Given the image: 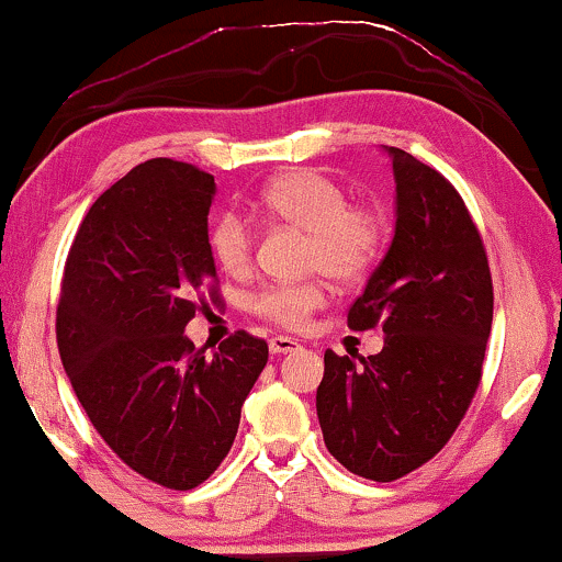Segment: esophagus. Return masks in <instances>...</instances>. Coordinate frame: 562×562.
Returning <instances> with one entry per match:
<instances>
[{
  "instance_id": "1",
  "label": "esophagus",
  "mask_w": 562,
  "mask_h": 562,
  "mask_svg": "<svg viewBox=\"0 0 562 562\" xmlns=\"http://www.w3.org/2000/svg\"><path fill=\"white\" fill-rule=\"evenodd\" d=\"M268 347L273 355H283V352H294V349L300 347V341L292 339V336H273V339L268 341Z\"/></svg>"
}]
</instances>
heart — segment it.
<instances>
[{"mask_svg": "<svg viewBox=\"0 0 562 562\" xmlns=\"http://www.w3.org/2000/svg\"><path fill=\"white\" fill-rule=\"evenodd\" d=\"M260 210L273 221L307 234L305 268L331 279L358 281L375 266L386 244V221L371 204L349 202V194L334 178L318 170H289L260 191ZM207 247L217 268L239 276L252 262L255 236L247 217L226 210L210 223ZM326 302L323 279L300 283H270L260 289L249 310L257 318L300 331L310 315Z\"/></svg>", "mask_w": 562, "mask_h": 562, "instance_id": "1", "label": "heart"}]
</instances>
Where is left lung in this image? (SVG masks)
Segmentation results:
<instances>
[{
    "instance_id": "obj_1",
    "label": "left lung",
    "mask_w": 562,
    "mask_h": 562,
    "mask_svg": "<svg viewBox=\"0 0 562 562\" xmlns=\"http://www.w3.org/2000/svg\"><path fill=\"white\" fill-rule=\"evenodd\" d=\"M389 155L397 228L347 313L352 331L384 328V349H326L315 397L328 452L371 481L407 476L450 441L476 397L494 310L484 239L463 196L405 149Z\"/></svg>"
}]
</instances>
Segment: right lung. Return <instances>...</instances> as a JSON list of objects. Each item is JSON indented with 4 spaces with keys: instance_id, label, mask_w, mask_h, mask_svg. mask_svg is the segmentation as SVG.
Masks as SVG:
<instances>
[{
    "instance_id": "1",
    "label": "right lung",
    "mask_w": 562,
    "mask_h": 562,
    "mask_svg": "<svg viewBox=\"0 0 562 562\" xmlns=\"http://www.w3.org/2000/svg\"><path fill=\"white\" fill-rule=\"evenodd\" d=\"M215 178L155 157L99 194L65 260L57 347L91 426L138 476L187 492L223 463L268 362L234 331L213 355L183 336L221 302L207 247Z\"/></svg>"
}]
</instances>
